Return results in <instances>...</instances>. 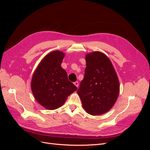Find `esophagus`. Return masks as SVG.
Wrapping results in <instances>:
<instances>
[{
	"label": "esophagus",
	"instance_id": "1",
	"mask_svg": "<svg viewBox=\"0 0 150 150\" xmlns=\"http://www.w3.org/2000/svg\"><path fill=\"white\" fill-rule=\"evenodd\" d=\"M74 85L76 86L77 88H78V86H79V83H78V81H76V82L74 83Z\"/></svg>",
	"mask_w": 150,
	"mask_h": 150
}]
</instances>
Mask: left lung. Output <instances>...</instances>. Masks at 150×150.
I'll return each mask as SVG.
<instances>
[{
  "label": "left lung",
  "instance_id": "left-lung-1",
  "mask_svg": "<svg viewBox=\"0 0 150 150\" xmlns=\"http://www.w3.org/2000/svg\"><path fill=\"white\" fill-rule=\"evenodd\" d=\"M86 67L78 94L86 112L101 115L114 106L120 93V82L113 65L104 53L86 54Z\"/></svg>",
  "mask_w": 150,
  "mask_h": 150
}]
</instances>
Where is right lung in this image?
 <instances>
[{
	"mask_svg": "<svg viewBox=\"0 0 150 150\" xmlns=\"http://www.w3.org/2000/svg\"><path fill=\"white\" fill-rule=\"evenodd\" d=\"M65 54L61 51L48 53L34 72L30 87L34 97L44 108L54 110L62 106L67 97L78 89L67 79L61 63Z\"/></svg>",
	"mask_w": 150,
	"mask_h": 150,
	"instance_id": "add662e5",
	"label": "right lung"
}]
</instances>
